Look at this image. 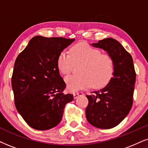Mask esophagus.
I'll return each mask as SVG.
<instances>
[{"instance_id": "1", "label": "esophagus", "mask_w": 148, "mask_h": 148, "mask_svg": "<svg viewBox=\"0 0 148 148\" xmlns=\"http://www.w3.org/2000/svg\"><path fill=\"white\" fill-rule=\"evenodd\" d=\"M83 95H84V93L83 92H76V93H74V99H76L78 96H83Z\"/></svg>"}]
</instances>
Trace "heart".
<instances>
[{
	"instance_id": "obj_1",
	"label": "heart",
	"mask_w": 148,
	"mask_h": 148,
	"mask_svg": "<svg viewBox=\"0 0 148 148\" xmlns=\"http://www.w3.org/2000/svg\"><path fill=\"white\" fill-rule=\"evenodd\" d=\"M80 63V75L65 78L67 88L72 92L91 86L96 89L103 87L113 76L115 65L113 58L87 43H77L71 47L70 54L61 52L57 59L58 70L63 74H69L74 65Z\"/></svg>"
}]
</instances>
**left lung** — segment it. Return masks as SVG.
Listing matches in <instances>:
<instances>
[{"instance_id": "8db88e82", "label": "left lung", "mask_w": 148, "mask_h": 148, "mask_svg": "<svg viewBox=\"0 0 148 148\" xmlns=\"http://www.w3.org/2000/svg\"><path fill=\"white\" fill-rule=\"evenodd\" d=\"M102 48L113 58V76L103 89L87 95L85 110L89 124L98 128L117 126L129 113L133 102L136 72L132 56L115 39L106 38L91 44Z\"/></svg>"}]
</instances>
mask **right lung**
Wrapping results in <instances>:
<instances>
[{
    "mask_svg": "<svg viewBox=\"0 0 148 148\" xmlns=\"http://www.w3.org/2000/svg\"><path fill=\"white\" fill-rule=\"evenodd\" d=\"M74 40L37 35L16 58L12 77L15 106L31 128L44 130L57 126L65 104L74 99L63 93L66 85L57 59Z\"/></svg>",
    "mask_w": 148,
    "mask_h": 148,
    "instance_id": "right-lung-1",
    "label": "right lung"
}]
</instances>
